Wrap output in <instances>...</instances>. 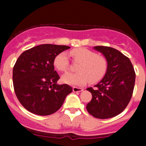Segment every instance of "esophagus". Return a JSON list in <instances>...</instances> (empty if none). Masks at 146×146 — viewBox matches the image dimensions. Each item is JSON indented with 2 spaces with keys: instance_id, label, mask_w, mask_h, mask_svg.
Wrapping results in <instances>:
<instances>
[{
  "instance_id": "obj_1",
  "label": "esophagus",
  "mask_w": 146,
  "mask_h": 146,
  "mask_svg": "<svg viewBox=\"0 0 146 146\" xmlns=\"http://www.w3.org/2000/svg\"><path fill=\"white\" fill-rule=\"evenodd\" d=\"M82 90H83V89H82V88H77V87H73V91L74 92H82Z\"/></svg>"
}]
</instances>
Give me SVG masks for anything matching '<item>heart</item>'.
Returning <instances> with one entry per match:
<instances>
[{"label":"heart","mask_w":146,"mask_h":146,"mask_svg":"<svg viewBox=\"0 0 146 146\" xmlns=\"http://www.w3.org/2000/svg\"><path fill=\"white\" fill-rule=\"evenodd\" d=\"M70 56L74 63H78L76 67V73H68L62 76V81L70 85L81 86L88 81L95 83L105 75L108 63L103 56L86 48L72 50ZM54 65L59 71L65 72L69 68V60L65 52L58 54L54 60Z\"/></svg>","instance_id":"obj_1"}]
</instances>
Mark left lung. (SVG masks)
<instances>
[{
    "label": "left lung",
    "instance_id": "left-lung-1",
    "mask_svg": "<svg viewBox=\"0 0 146 146\" xmlns=\"http://www.w3.org/2000/svg\"><path fill=\"white\" fill-rule=\"evenodd\" d=\"M94 49L104 56L108 66L101 81L87 88L92 98L86 109L95 118H111L121 113L131 99L136 73L129 58L118 50L103 46Z\"/></svg>",
    "mask_w": 146,
    "mask_h": 146
}]
</instances>
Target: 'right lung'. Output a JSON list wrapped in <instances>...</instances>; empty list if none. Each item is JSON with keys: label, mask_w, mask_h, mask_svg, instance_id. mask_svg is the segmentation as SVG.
<instances>
[{"label": "right lung", "mask_w": 146, "mask_h": 146, "mask_svg": "<svg viewBox=\"0 0 146 146\" xmlns=\"http://www.w3.org/2000/svg\"><path fill=\"white\" fill-rule=\"evenodd\" d=\"M70 46L41 44L25 51L13 67L15 92L22 105L30 112L41 116L58 111L73 91L67 84L58 85L60 78L54 70V60Z\"/></svg>", "instance_id": "obj_1"}]
</instances>
